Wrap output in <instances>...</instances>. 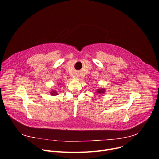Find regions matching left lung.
<instances>
[{
	"instance_id": "left-lung-1",
	"label": "left lung",
	"mask_w": 159,
	"mask_h": 159,
	"mask_svg": "<svg viewBox=\"0 0 159 159\" xmlns=\"http://www.w3.org/2000/svg\"><path fill=\"white\" fill-rule=\"evenodd\" d=\"M96 95H101V94H103L105 92V90L103 88H100V89H98L96 90Z\"/></svg>"
}]
</instances>
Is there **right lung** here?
<instances>
[{
  "instance_id": "obj_1",
  "label": "right lung",
  "mask_w": 159,
  "mask_h": 159,
  "mask_svg": "<svg viewBox=\"0 0 159 159\" xmlns=\"http://www.w3.org/2000/svg\"><path fill=\"white\" fill-rule=\"evenodd\" d=\"M50 93H51V95H52V96H55V95H58V93H57V92L56 90H51V92H50Z\"/></svg>"
}]
</instances>
